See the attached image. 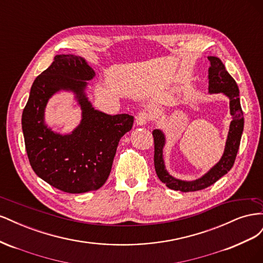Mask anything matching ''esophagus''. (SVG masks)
I'll return each instance as SVG.
<instances>
[{
	"label": "esophagus",
	"mask_w": 263,
	"mask_h": 263,
	"mask_svg": "<svg viewBox=\"0 0 263 263\" xmlns=\"http://www.w3.org/2000/svg\"><path fill=\"white\" fill-rule=\"evenodd\" d=\"M150 117L151 116L149 112H147V110H142V112H140L136 117V124L139 126L146 125L150 121Z\"/></svg>",
	"instance_id": "34e87169"
}]
</instances>
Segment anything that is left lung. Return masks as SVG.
Segmentation results:
<instances>
[{"label":"left lung","instance_id":"1","mask_svg":"<svg viewBox=\"0 0 263 263\" xmlns=\"http://www.w3.org/2000/svg\"><path fill=\"white\" fill-rule=\"evenodd\" d=\"M208 59L211 62L209 69V92L210 94L222 93L228 98L230 115L233 117L229 125L224 154L219 161L196 180L186 181L174 178L166 171L164 164L163 148L165 146V135L161 129H155L153 132L155 142L154 161L157 176L169 189L181 191V192H194V191L203 190L225 176L233 168L243 130V113L240 106L239 89L236 81L227 72L224 63L219 58L209 55Z\"/></svg>","mask_w":263,"mask_h":263}]
</instances>
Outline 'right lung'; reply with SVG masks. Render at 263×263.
<instances>
[{"label":"right lung","mask_w":263,"mask_h":263,"mask_svg":"<svg viewBox=\"0 0 263 263\" xmlns=\"http://www.w3.org/2000/svg\"><path fill=\"white\" fill-rule=\"evenodd\" d=\"M95 77L85 59L57 54L31 85L23 110L22 128L29 163L37 176L67 193L99 190L106 182L118 142L133 127L134 116L108 115L95 109L86 95V81ZM75 94L82 121L69 134L53 132L44 122L46 103L55 92Z\"/></svg>","instance_id":"obj_1"}]
</instances>
